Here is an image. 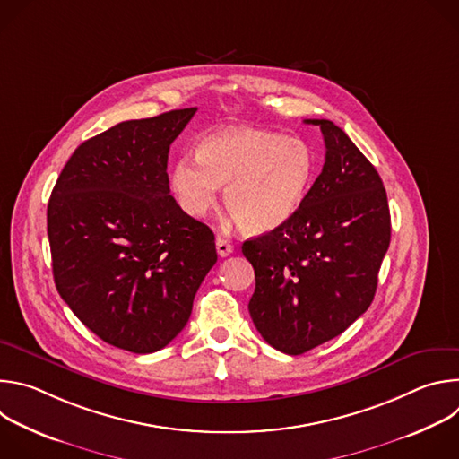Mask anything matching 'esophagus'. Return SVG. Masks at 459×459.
<instances>
[{"instance_id":"obj_1","label":"esophagus","mask_w":459,"mask_h":459,"mask_svg":"<svg viewBox=\"0 0 459 459\" xmlns=\"http://www.w3.org/2000/svg\"><path fill=\"white\" fill-rule=\"evenodd\" d=\"M216 250H218L220 257H227V255H230L234 252V247H232L230 241H227L223 238H218L216 239Z\"/></svg>"}]
</instances>
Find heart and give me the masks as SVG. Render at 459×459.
I'll use <instances>...</instances> for the list:
<instances>
[{
    "label": "heart",
    "mask_w": 459,
    "mask_h": 459,
    "mask_svg": "<svg viewBox=\"0 0 459 459\" xmlns=\"http://www.w3.org/2000/svg\"><path fill=\"white\" fill-rule=\"evenodd\" d=\"M310 147L296 138L255 128H227L200 142L195 158L172 165L170 183L183 211L207 216L225 188V207L250 234L271 232L303 205L314 179Z\"/></svg>",
    "instance_id": "heart-1"
}]
</instances>
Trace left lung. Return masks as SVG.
Returning a JSON list of instances; mask_svg holds the SVG:
<instances>
[{"mask_svg":"<svg viewBox=\"0 0 459 459\" xmlns=\"http://www.w3.org/2000/svg\"><path fill=\"white\" fill-rule=\"evenodd\" d=\"M319 125L325 163L301 209L241 247L255 274L248 312L264 340L290 356L340 336L370 307L390 243L383 181L343 130Z\"/></svg>","mask_w":459,"mask_h":459,"instance_id":"obj_1","label":"left lung"}]
</instances>
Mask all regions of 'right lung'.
<instances>
[{
	"label": "right lung",
	"instance_id": "obj_1",
	"mask_svg": "<svg viewBox=\"0 0 459 459\" xmlns=\"http://www.w3.org/2000/svg\"><path fill=\"white\" fill-rule=\"evenodd\" d=\"M195 107L130 119L83 142L47 209L54 283L105 343L151 354L186 325L218 254L170 195L167 160Z\"/></svg>",
	"mask_w": 459,
	"mask_h": 459
}]
</instances>
